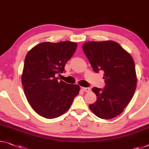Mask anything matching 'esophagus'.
<instances>
[{"label": "esophagus", "instance_id": "obj_1", "mask_svg": "<svg viewBox=\"0 0 149 149\" xmlns=\"http://www.w3.org/2000/svg\"><path fill=\"white\" fill-rule=\"evenodd\" d=\"M81 90H83V91H85V92H89V91H90V90H91L89 87H81Z\"/></svg>", "mask_w": 149, "mask_h": 149}]
</instances>
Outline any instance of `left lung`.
<instances>
[{"label": "left lung", "mask_w": 149, "mask_h": 149, "mask_svg": "<svg viewBox=\"0 0 149 149\" xmlns=\"http://www.w3.org/2000/svg\"><path fill=\"white\" fill-rule=\"evenodd\" d=\"M84 52L93 71H103L105 86L93 87L97 100L89 105L97 117L109 119L123 112L134 95L136 86L134 62L119 44L113 41L88 42Z\"/></svg>", "instance_id": "1"}]
</instances>
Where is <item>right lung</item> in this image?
I'll return each mask as SVG.
<instances>
[{
    "label": "right lung",
    "instance_id": "1",
    "mask_svg": "<svg viewBox=\"0 0 149 149\" xmlns=\"http://www.w3.org/2000/svg\"><path fill=\"white\" fill-rule=\"evenodd\" d=\"M77 46V43L70 41L42 42L26 56L22 75L24 90L28 103L41 116L47 119L61 116L79 94V86L58 81L56 77L64 72Z\"/></svg>",
    "mask_w": 149,
    "mask_h": 149
}]
</instances>
